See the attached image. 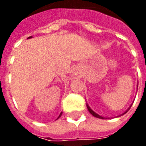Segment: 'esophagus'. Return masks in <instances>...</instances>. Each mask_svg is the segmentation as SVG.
Segmentation results:
<instances>
[{"label": "esophagus", "mask_w": 146, "mask_h": 146, "mask_svg": "<svg viewBox=\"0 0 146 146\" xmlns=\"http://www.w3.org/2000/svg\"><path fill=\"white\" fill-rule=\"evenodd\" d=\"M77 74H78V73H76H76H75V75H77Z\"/></svg>", "instance_id": "obj_1"}]
</instances>
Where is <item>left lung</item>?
<instances>
[{
  "label": "left lung",
  "instance_id": "obj_1",
  "mask_svg": "<svg viewBox=\"0 0 146 146\" xmlns=\"http://www.w3.org/2000/svg\"><path fill=\"white\" fill-rule=\"evenodd\" d=\"M87 107H88V111H89V112H90V113H91L92 115H93V116H95V117H97V118H100V119H104V117H102V116H99L98 114H97V113H95V112H94V111H93V110H92V109H91V108L89 107L88 105H87ZM131 106H130V108H131ZM130 108H128V110H127L126 112H124V113H123V114H125V113H127V111H128L129 110H130Z\"/></svg>",
  "mask_w": 146,
  "mask_h": 146
}]
</instances>
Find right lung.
I'll list each match as a JSON object with an SVG mask.
<instances>
[{"mask_svg":"<svg viewBox=\"0 0 146 146\" xmlns=\"http://www.w3.org/2000/svg\"><path fill=\"white\" fill-rule=\"evenodd\" d=\"M31 37H32V36H29V37H28V39H29V38H31ZM62 113H60V115L58 116V118H59V117H60V116H62Z\"/></svg>","mask_w":146,"mask_h":146,"instance_id":"1","label":"right lung"}]
</instances>
